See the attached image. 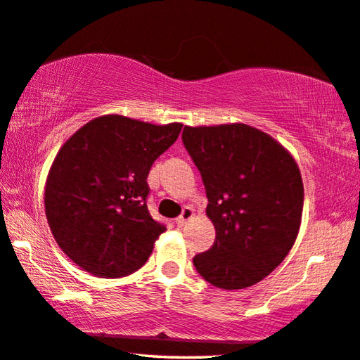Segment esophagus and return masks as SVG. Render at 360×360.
I'll return each mask as SVG.
<instances>
[{
	"label": "esophagus",
	"instance_id": "1",
	"mask_svg": "<svg viewBox=\"0 0 360 360\" xmlns=\"http://www.w3.org/2000/svg\"><path fill=\"white\" fill-rule=\"evenodd\" d=\"M192 217H194V210H192L191 207H184V208H182V212H181L179 217L176 218V224H178L179 228H182L187 221H189Z\"/></svg>",
	"mask_w": 360,
	"mask_h": 360
}]
</instances>
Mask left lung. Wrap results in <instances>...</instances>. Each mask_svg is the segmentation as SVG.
<instances>
[{
    "mask_svg": "<svg viewBox=\"0 0 360 360\" xmlns=\"http://www.w3.org/2000/svg\"><path fill=\"white\" fill-rule=\"evenodd\" d=\"M182 143L200 171L217 229L212 248L194 257L195 270L231 291L262 281L297 238L304 186L296 162L248 124L186 126Z\"/></svg>",
    "mask_w": 360,
    "mask_h": 360,
    "instance_id": "obj_1",
    "label": "left lung"
}]
</instances>
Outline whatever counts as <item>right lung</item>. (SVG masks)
<instances>
[{
	"label": "right lung",
	"instance_id": "obj_1",
	"mask_svg": "<svg viewBox=\"0 0 360 360\" xmlns=\"http://www.w3.org/2000/svg\"><path fill=\"white\" fill-rule=\"evenodd\" d=\"M181 129L108 115L61 147L46 179L45 212L74 264L100 278L127 276L146 264L166 229L147 208V178Z\"/></svg>",
	"mask_w": 360,
	"mask_h": 360
}]
</instances>
